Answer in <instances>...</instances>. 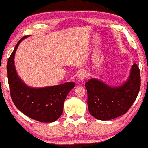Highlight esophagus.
Masks as SVG:
<instances>
[{
    "label": "esophagus",
    "instance_id": "34e87169",
    "mask_svg": "<svg viewBox=\"0 0 148 148\" xmlns=\"http://www.w3.org/2000/svg\"><path fill=\"white\" fill-rule=\"evenodd\" d=\"M87 76V73L85 71H82L79 73V75H78V79L79 81H83V79L85 78V77Z\"/></svg>",
    "mask_w": 148,
    "mask_h": 148
}]
</instances>
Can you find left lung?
Segmentation results:
<instances>
[{
    "label": "left lung",
    "mask_w": 148,
    "mask_h": 148,
    "mask_svg": "<svg viewBox=\"0 0 148 148\" xmlns=\"http://www.w3.org/2000/svg\"><path fill=\"white\" fill-rule=\"evenodd\" d=\"M140 69L134 63L127 80L117 87H111L97 79L85 83L87 105L92 116L99 120H110L125 114L136 101L140 91Z\"/></svg>",
    "instance_id": "left-lung-1"
}]
</instances>
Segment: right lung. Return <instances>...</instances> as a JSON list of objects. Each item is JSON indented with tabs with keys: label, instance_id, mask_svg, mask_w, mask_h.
Returning a JSON list of instances; mask_svg holds the SVG:
<instances>
[{
	"label": "right lung",
	"instance_id": "obj_1",
	"mask_svg": "<svg viewBox=\"0 0 148 148\" xmlns=\"http://www.w3.org/2000/svg\"><path fill=\"white\" fill-rule=\"evenodd\" d=\"M28 37L19 40L8 59L6 70L10 96L15 106L27 116L38 121L51 123L62 115L66 97L75 84L67 82L42 88H32L25 84L17 74L14 59L18 45Z\"/></svg>",
	"mask_w": 148,
	"mask_h": 148
}]
</instances>
